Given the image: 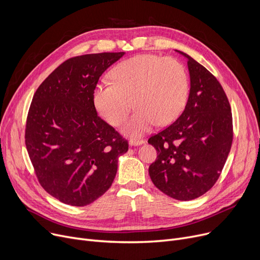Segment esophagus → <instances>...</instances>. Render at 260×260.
<instances>
[{
    "instance_id": "1",
    "label": "esophagus",
    "mask_w": 260,
    "mask_h": 260,
    "mask_svg": "<svg viewBox=\"0 0 260 260\" xmlns=\"http://www.w3.org/2000/svg\"><path fill=\"white\" fill-rule=\"evenodd\" d=\"M145 141L142 140V139H131L129 140V145L131 146H138V145H141L143 144Z\"/></svg>"
}]
</instances>
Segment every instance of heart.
Masks as SVG:
<instances>
[{"label":"heart","instance_id":"1","mask_svg":"<svg viewBox=\"0 0 260 260\" xmlns=\"http://www.w3.org/2000/svg\"><path fill=\"white\" fill-rule=\"evenodd\" d=\"M112 81L94 86L92 102L113 126H120L133 107L137 108L123 127L131 137L141 136L154 125H169L178 118L189 94V77L175 58L145 53L116 65Z\"/></svg>","mask_w":260,"mask_h":260}]
</instances>
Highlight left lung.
I'll use <instances>...</instances> for the list:
<instances>
[{"mask_svg":"<svg viewBox=\"0 0 260 260\" xmlns=\"http://www.w3.org/2000/svg\"><path fill=\"white\" fill-rule=\"evenodd\" d=\"M190 88L184 111L170 126L152 136L157 151L149 177L166 195L193 200L219 178L233 141V120L226 94L218 80L188 54Z\"/></svg>","mask_w":260,"mask_h":260,"instance_id":"obj_1","label":"left lung"}]
</instances>
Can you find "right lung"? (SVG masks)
<instances>
[{
    "instance_id": "1",
    "label": "right lung",
    "mask_w": 260,
    "mask_h": 260,
    "mask_svg": "<svg viewBox=\"0 0 260 260\" xmlns=\"http://www.w3.org/2000/svg\"><path fill=\"white\" fill-rule=\"evenodd\" d=\"M125 52L90 53L58 66L34 94L25 144L38 180L52 197L84 207L111 187L128 142L102 120L92 91Z\"/></svg>"
}]
</instances>
